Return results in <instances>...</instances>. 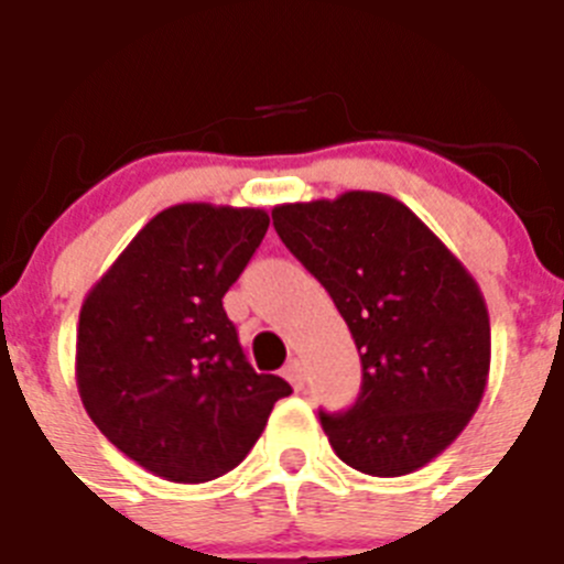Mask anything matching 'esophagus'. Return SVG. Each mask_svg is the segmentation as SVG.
I'll return each instance as SVG.
<instances>
[{"label":"esophagus","mask_w":564,"mask_h":564,"mask_svg":"<svg viewBox=\"0 0 564 564\" xmlns=\"http://www.w3.org/2000/svg\"><path fill=\"white\" fill-rule=\"evenodd\" d=\"M283 377L289 379V384H292L294 390H301L303 382H306V368H303L301 359H289L286 368H283Z\"/></svg>","instance_id":"1"}]
</instances>
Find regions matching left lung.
<instances>
[{
  "label": "left lung",
  "mask_w": 564,
  "mask_h": 564,
  "mask_svg": "<svg viewBox=\"0 0 564 564\" xmlns=\"http://www.w3.org/2000/svg\"><path fill=\"white\" fill-rule=\"evenodd\" d=\"M272 225L332 294L362 359L354 408L319 413L337 458L373 478L430 464L464 433L489 379L478 281L388 194L278 205Z\"/></svg>",
  "instance_id": "1"
}]
</instances>
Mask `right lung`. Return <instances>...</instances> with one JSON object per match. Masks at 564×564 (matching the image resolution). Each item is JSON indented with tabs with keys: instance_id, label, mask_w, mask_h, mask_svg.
<instances>
[{
	"instance_id": "obj_1",
	"label": "right lung",
	"mask_w": 564,
	"mask_h": 564,
	"mask_svg": "<svg viewBox=\"0 0 564 564\" xmlns=\"http://www.w3.org/2000/svg\"><path fill=\"white\" fill-rule=\"evenodd\" d=\"M267 227L261 207H169L80 306V402L120 453L160 478L205 484L230 471L292 393L252 370L221 306Z\"/></svg>"
}]
</instances>
